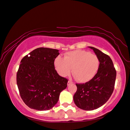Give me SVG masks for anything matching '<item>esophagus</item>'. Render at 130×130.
I'll use <instances>...</instances> for the list:
<instances>
[{
	"label": "esophagus",
	"instance_id": "esophagus-1",
	"mask_svg": "<svg viewBox=\"0 0 130 130\" xmlns=\"http://www.w3.org/2000/svg\"><path fill=\"white\" fill-rule=\"evenodd\" d=\"M73 83V82L72 80H69L68 81V83H67V85L69 86V85H70L71 84H72Z\"/></svg>",
	"mask_w": 130,
	"mask_h": 130
}]
</instances>
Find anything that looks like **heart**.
Returning a JSON list of instances; mask_svg holds the SVG:
<instances>
[{"label":"heart","instance_id":"obj_1","mask_svg":"<svg viewBox=\"0 0 130 130\" xmlns=\"http://www.w3.org/2000/svg\"><path fill=\"white\" fill-rule=\"evenodd\" d=\"M57 72L62 77L70 75L72 72L79 82L85 83L93 79L99 67L96 55L82 50L66 53L64 58L58 56L55 58Z\"/></svg>","mask_w":130,"mask_h":130}]
</instances>
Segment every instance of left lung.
I'll return each instance as SVG.
<instances>
[{
    "instance_id": "1",
    "label": "left lung",
    "mask_w": 130,
    "mask_h": 130,
    "mask_svg": "<svg viewBox=\"0 0 130 130\" xmlns=\"http://www.w3.org/2000/svg\"><path fill=\"white\" fill-rule=\"evenodd\" d=\"M99 60V67L93 79L85 83H76L77 91L73 96L76 105L82 109H97L108 101L114 89L117 72L113 62L108 55L93 47Z\"/></svg>"
}]
</instances>
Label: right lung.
I'll return each instance as SVG.
<instances>
[{"label": "right lung", "mask_w": 130, "mask_h": 130, "mask_svg": "<svg viewBox=\"0 0 130 130\" xmlns=\"http://www.w3.org/2000/svg\"><path fill=\"white\" fill-rule=\"evenodd\" d=\"M58 50L40 47L21 60L17 74V83L21 97L31 109L47 111L57 103L67 80L58 75L54 60Z\"/></svg>", "instance_id": "add662e5"}]
</instances>
